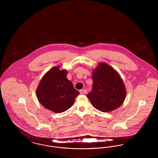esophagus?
<instances>
[{"label":"esophagus","instance_id":"obj_1","mask_svg":"<svg viewBox=\"0 0 158 158\" xmlns=\"http://www.w3.org/2000/svg\"><path fill=\"white\" fill-rule=\"evenodd\" d=\"M79 92H80L81 94H85L86 93V89H81Z\"/></svg>","mask_w":158,"mask_h":158}]
</instances>
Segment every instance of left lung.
<instances>
[{
  "label": "left lung",
  "instance_id": "obj_1",
  "mask_svg": "<svg viewBox=\"0 0 158 158\" xmlns=\"http://www.w3.org/2000/svg\"><path fill=\"white\" fill-rule=\"evenodd\" d=\"M93 85L87 97L102 112H110L123 103L126 90L118 73L108 64L101 63L92 73Z\"/></svg>",
  "mask_w": 158,
  "mask_h": 158
}]
</instances>
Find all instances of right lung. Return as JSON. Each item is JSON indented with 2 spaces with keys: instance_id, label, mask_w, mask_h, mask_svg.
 <instances>
[{
  "instance_id": "add662e5",
  "label": "right lung",
  "mask_w": 158,
  "mask_h": 158,
  "mask_svg": "<svg viewBox=\"0 0 158 158\" xmlns=\"http://www.w3.org/2000/svg\"><path fill=\"white\" fill-rule=\"evenodd\" d=\"M68 72L54 67L45 73L37 89L40 104L54 113L64 112L75 102L79 92L67 79Z\"/></svg>"
}]
</instances>
